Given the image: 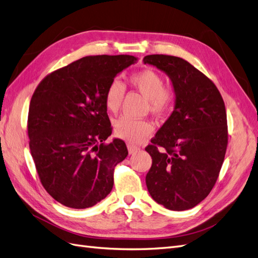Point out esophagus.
Listing matches in <instances>:
<instances>
[{
  "instance_id": "34e87169",
  "label": "esophagus",
  "mask_w": 258,
  "mask_h": 258,
  "mask_svg": "<svg viewBox=\"0 0 258 258\" xmlns=\"http://www.w3.org/2000/svg\"><path fill=\"white\" fill-rule=\"evenodd\" d=\"M127 147H128V151H129L130 155H134V154H136V153H138L140 151V148L138 146H135V145H132V144H128Z\"/></svg>"
}]
</instances>
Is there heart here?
I'll return each mask as SVG.
<instances>
[{
  "label": "heart",
  "instance_id": "1",
  "mask_svg": "<svg viewBox=\"0 0 258 258\" xmlns=\"http://www.w3.org/2000/svg\"><path fill=\"white\" fill-rule=\"evenodd\" d=\"M129 83L148 100L153 113L161 114L168 111L173 103L174 95L171 89L163 87L162 76L153 69L142 70L130 76ZM124 97V85L119 80H113L105 92L107 110L116 113L119 110ZM154 130L153 123L148 120L134 119L122 116L114 122L115 135L130 143H140Z\"/></svg>",
  "mask_w": 258,
  "mask_h": 258
}]
</instances>
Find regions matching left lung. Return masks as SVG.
Returning <instances> with one entry per match:
<instances>
[{
	"label": "left lung",
	"mask_w": 258,
	"mask_h": 258,
	"mask_svg": "<svg viewBox=\"0 0 258 258\" xmlns=\"http://www.w3.org/2000/svg\"><path fill=\"white\" fill-rule=\"evenodd\" d=\"M172 83L174 108L145 151L152 198L172 211L196 207L212 190L228 143L227 116L213 82L186 60L150 54L143 59Z\"/></svg>",
	"instance_id": "obj_1"
}]
</instances>
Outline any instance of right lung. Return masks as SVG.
<instances>
[{
    "label": "right lung",
    "mask_w": 258,
    "mask_h": 258,
    "mask_svg": "<svg viewBox=\"0 0 258 258\" xmlns=\"http://www.w3.org/2000/svg\"><path fill=\"white\" fill-rule=\"evenodd\" d=\"M137 61L129 54L89 56L47 75L31 99L28 135L42 185L61 205L86 209L111 192L114 168L127 157L107 116L108 85Z\"/></svg>",
    "instance_id": "obj_1"
}]
</instances>
